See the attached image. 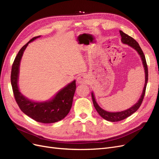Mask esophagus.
Masks as SVG:
<instances>
[{"label": "esophagus", "instance_id": "esophagus-1", "mask_svg": "<svg viewBox=\"0 0 159 159\" xmlns=\"http://www.w3.org/2000/svg\"><path fill=\"white\" fill-rule=\"evenodd\" d=\"M77 82L80 84H86L88 82V78L85 75H80L78 79H77Z\"/></svg>", "mask_w": 159, "mask_h": 159}]
</instances>
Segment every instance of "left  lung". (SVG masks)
Here are the masks:
<instances>
[{
  "mask_svg": "<svg viewBox=\"0 0 159 159\" xmlns=\"http://www.w3.org/2000/svg\"><path fill=\"white\" fill-rule=\"evenodd\" d=\"M120 34H121V42L123 43V44H127L132 47L133 49L135 50L138 54L140 55L141 58L143 61V64L144 69H145V86H144L143 91L142 95L141 96L140 99H139L138 102L137 103L134 104L133 106L131 107H130L129 109L122 111H119V112H109L103 109L102 108H101L99 105L97 103L95 99V96L93 95V93H91V97H92V100H93V103L94 107L97 111L98 113L99 114V115L102 118L105 119V120L109 121H111V122H117L119 121H122V120L126 119L127 117L131 116V115L134 113V112H136L137 109L140 107L141 105L143 102V100L144 99V96H145V90L147 88V81H148V68H147V61L145 59V56L144 55V53L141 48L140 46L138 44V42L134 40V38L131 37L130 36L126 34L125 33H124L123 31L119 30Z\"/></svg>",
  "mask_w": 159,
  "mask_h": 159,
  "instance_id": "8db88e82",
  "label": "left lung"
}]
</instances>
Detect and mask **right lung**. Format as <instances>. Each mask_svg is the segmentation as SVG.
Segmentation results:
<instances>
[{
    "label": "right lung",
    "instance_id": "right-lung-1",
    "mask_svg": "<svg viewBox=\"0 0 159 159\" xmlns=\"http://www.w3.org/2000/svg\"><path fill=\"white\" fill-rule=\"evenodd\" d=\"M39 37L40 36L34 37L19 50L12 66L11 85L14 98L24 113L36 121L42 123H52L63 119L70 112L76 89L75 80L62 88L54 98L47 102H32L20 92L18 81L19 66L22 56L28 44Z\"/></svg>",
    "mask_w": 159,
    "mask_h": 159
}]
</instances>
